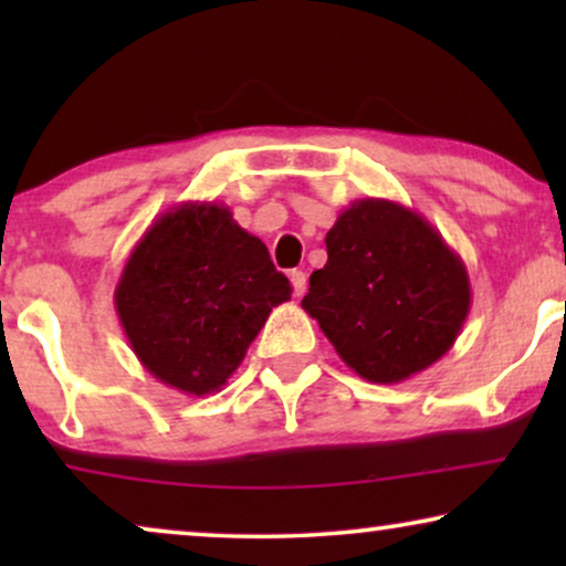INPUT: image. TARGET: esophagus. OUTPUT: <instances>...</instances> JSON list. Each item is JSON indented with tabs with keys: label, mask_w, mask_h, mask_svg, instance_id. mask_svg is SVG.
<instances>
[{
	"label": "esophagus",
	"mask_w": 566,
	"mask_h": 566,
	"mask_svg": "<svg viewBox=\"0 0 566 566\" xmlns=\"http://www.w3.org/2000/svg\"><path fill=\"white\" fill-rule=\"evenodd\" d=\"M291 285H293V296H304V293H306V275L301 273V270H293Z\"/></svg>",
	"instance_id": "1"
}]
</instances>
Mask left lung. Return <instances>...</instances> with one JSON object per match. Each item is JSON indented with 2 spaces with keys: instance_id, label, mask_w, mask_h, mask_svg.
Instances as JSON below:
<instances>
[{
  "instance_id": "8db88e82",
  "label": "left lung",
  "mask_w": 566,
  "mask_h": 566,
  "mask_svg": "<svg viewBox=\"0 0 566 566\" xmlns=\"http://www.w3.org/2000/svg\"><path fill=\"white\" fill-rule=\"evenodd\" d=\"M324 242L327 265L308 277L301 306L347 368L399 384L451 350L471 308L469 273L424 216L363 198Z\"/></svg>"
}]
</instances>
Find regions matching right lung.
Returning <instances> with one entry per match:
<instances>
[{
    "mask_svg": "<svg viewBox=\"0 0 566 566\" xmlns=\"http://www.w3.org/2000/svg\"><path fill=\"white\" fill-rule=\"evenodd\" d=\"M291 283L227 206L180 203L144 231L115 285L130 350L159 384L206 397L244 360Z\"/></svg>",
    "mask_w": 566,
    "mask_h": 566,
    "instance_id": "right-lung-1",
    "label": "right lung"
}]
</instances>
